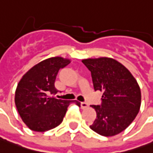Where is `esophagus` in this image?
I'll return each mask as SVG.
<instances>
[{"label": "esophagus", "mask_w": 153, "mask_h": 153, "mask_svg": "<svg viewBox=\"0 0 153 153\" xmlns=\"http://www.w3.org/2000/svg\"><path fill=\"white\" fill-rule=\"evenodd\" d=\"M81 107L82 109L88 108V104L87 102H81Z\"/></svg>", "instance_id": "esophagus-1"}]
</instances>
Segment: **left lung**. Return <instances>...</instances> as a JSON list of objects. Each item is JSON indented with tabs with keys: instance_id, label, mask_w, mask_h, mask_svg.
Listing matches in <instances>:
<instances>
[{
	"instance_id": "left-lung-1",
	"label": "left lung",
	"mask_w": 153,
	"mask_h": 153,
	"mask_svg": "<svg viewBox=\"0 0 153 153\" xmlns=\"http://www.w3.org/2000/svg\"><path fill=\"white\" fill-rule=\"evenodd\" d=\"M82 62L91 72L94 90L103 92L101 104L90 105L97 113L90 128L104 136L119 134L134 121L140 107L141 94L136 80L113 59H88Z\"/></svg>"
}]
</instances>
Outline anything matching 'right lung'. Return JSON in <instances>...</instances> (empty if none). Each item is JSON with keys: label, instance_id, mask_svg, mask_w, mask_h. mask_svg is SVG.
Masks as SVG:
<instances>
[{"label": "right lung", "instance_id": "1", "mask_svg": "<svg viewBox=\"0 0 153 153\" xmlns=\"http://www.w3.org/2000/svg\"><path fill=\"white\" fill-rule=\"evenodd\" d=\"M70 64L69 59L54 57L33 66L19 81L15 92V105L23 122L29 128L44 132L59 125L71 102L54 97L57 74Z\"/></svg>", "mask_w": 153, "mask_h": 153}]
</instances>
